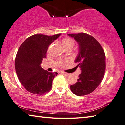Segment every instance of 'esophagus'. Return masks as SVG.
<instances>
[{
	"label": "esophagus",
	"instance_id": "obj_1",
	"mask_svg": "<svg viewBox=\"0 0 125 125\" xmlns=\"http://www.w3.org/2000/svg\"><path fill=\"white\" fill-rule=\"evenodd\" d=\"M61 74H62L65 75H66V76L68 75H69V74L68 73H66V72H61Z\"/></svg>",
	"mask_w": 125,
	"mask_h": 125
}]
</instances>
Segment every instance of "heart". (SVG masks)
<instances>
[{"label":"heart","mask_w":125,"mask_h":125,"mask_svg":"<svg viewBox=\"0 0 125 125\" xmlns=\"http://www.w3.org/2000/svg\"><path fill=\"white\" fill-rule=\"evenodd\" d=\"M61 42H62L63 48H64V50L66 49V48H70L71 49L74 46V41H73V39L69 37H66L62 39ZM59 64L60 65H62L63 61H60Z\"/></svg>","instance_id":"1"}]
</instances>
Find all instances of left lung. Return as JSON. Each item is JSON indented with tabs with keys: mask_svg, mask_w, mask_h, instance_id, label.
Returning a JSON list of instances; mask_svg holds the SVG:
<instances>
[{
	"mask_svg": "<svg viewBox=\"0 0 125 125\" xmlns=\"http://www.w3.org/2000/svg\"><path fill=\"white\" fill-rule=\"evenodd\" d=\"M79 46L74 62L81 68V73L74 84L70 86L77 96L88 95L96 88L103 79L105 70V55L102 47L92 36L86 33L69 34Z\"/></svg>",
	"mask_w": 125,
	"mask_h": 125,
	"instance_id": "left-lung-1",
	"label": "left lung"
}]
</instances>
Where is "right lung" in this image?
<instances>
[{"instance_id": "1", "label": "right lung", "mask_w": 125, "mask_h": 125, "mask_svg": "<svg viewBox=\"0 0 125 125\" xmlns=\"http://www.w3.org/2000/svg\"><path fill=\"white\" fill-rule=\"evenodd\" d=\"M61 34L52 36L35 34L21 44L15 59L18 78L27 91L37 95H43L51 89L52 81L57 72H48L41 64L46 57L48 46Z\"/></svg>"}]
</instances>
